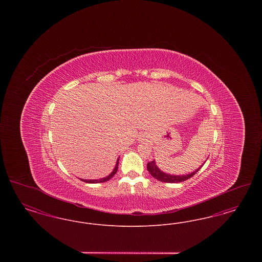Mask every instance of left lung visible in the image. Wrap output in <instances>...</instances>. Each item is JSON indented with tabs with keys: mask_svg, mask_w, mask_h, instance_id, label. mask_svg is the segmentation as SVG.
<instances>
[{
	"mask_svg": "<svg viewBox=\"0 0 262 262\" xmlns=\"http://www.w3.org/2000/svg\"><path fill=\"white\" fill-rule=\"evenodd\" d=\"M203 165V164H202ZM202 165L200 166V168H198L195 171L191 172L190 174H171L168 173H164L161 171L158 166L156 165L155 160L151 161V162L147 163V171L149 172L150 174L155 178L156 180L163 182V183H182L184 181H187L189 178H191L193 174H196L200 170V168L202 167Z\"/></svg>",
	"mask_w": 262,
	"mask_h": 262,
	"instance_id": "left-lung-1",
	"label": "left lung"
}]
</instances>
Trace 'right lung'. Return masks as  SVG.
I'll return each mask as SVG.
<instances>
[{
	"label": "right lung",
	"instance_id": "add662e5",
	"mask_svg": "<svg viewBox=\"0 0 262 262\" xmlns=\"http://www.w3.org/2000/svg\"><path fill=\"white\" fill-rule=\"evenodd\" d=\"M119 159L120 158H118V160H117V162H116V165H115V168H114V170L112 171V173L110 174H108L107 177H105V178H101V179H98V180H83V179H80L81 181H83V182H85V183H88V184H97V183H105V182H107V181H109L110 179H112L113 177H114V174L117 173V171H118V166H119Z\"/></svg>",
	"mask_w": 262,
	"mask_h": 262
}]
</instances>
